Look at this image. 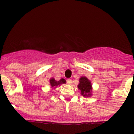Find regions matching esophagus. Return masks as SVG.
I'll use <instances>...</instances> for the list:
<instances>
[{
    "label": "esophagus",
    "instance_id": "esophagus-1",
    "mask_svg": "<svg viewBox=\"0 0 134 134\" xmlns=\"http://www.w3.org/2000/svg\"><path fill=\"white\" fill-rule=\"evenodd\" d=\"M67 84L69 85H71L72 83V80L71 79H67Z\"/></svg>",
    "mask_w": 134,
    "mask_h": 134
}]
</instances>
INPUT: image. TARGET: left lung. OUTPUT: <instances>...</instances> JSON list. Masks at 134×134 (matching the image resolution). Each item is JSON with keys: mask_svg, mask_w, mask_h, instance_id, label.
<instances>
[{"mask_svg": "<svg viewBox=\"0 0 134 134\" xmlns=\"http://www.w3.org/2000/svg\"><path fill=\"white\" fill-rule=\"evenodd\" d=\"M78 90L84 97H91L92 96L93 87L91 82L87 77L81 76L79 79V84L78 85Z\"/></svg>", "mask_w": 134, "mask_h": 134, "instance_id": "1", "label": "left lung"}]
</instances>
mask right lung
<instances>
[{"label": "right lung", "mask_w": 134, "mask_h": 134, "mask_svg": "<svg viewBox=\"0 0 134 134\" xmlns=\"http://www.w3.org/2000/svg\"><path fill=\"white\" fill-rule=\"evenodd\" d=\"M49 82L51 87L52 89H56V87H58V86H60L61 85L63 84V83H66L65 80L63 79V78H62V79H60L59 80L57 81L54 78H51V79H50Z\"/></svg>", "instance_id": "1"}]
</instances>
